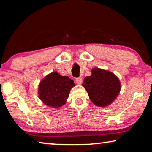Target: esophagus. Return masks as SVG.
<instances>
[{
	"label": "esophagus",
	"mask_w": 152,
	"mask_h": 152,
	"mask_svg": "<svg viewBox=\"0 0 152 152\" xmlns=\"http://www.w3.org/2000/svg\"><path fill=\"white\" fill-rule=\"evenodd\" d=\"M82 81H83V80L81 78V77H79V78H76V82L77 84H81Z\"/></svg>",
	"instance_id": "1"
}]
</instances>
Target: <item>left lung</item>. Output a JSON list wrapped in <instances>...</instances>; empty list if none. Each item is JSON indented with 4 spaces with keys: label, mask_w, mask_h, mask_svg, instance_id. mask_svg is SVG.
Wrapping results in <instances>:
<instances>
[{
    "label": "left lung",
    "mask_w": 152,
    "mask_h": 152,
    "mask_svg": "<svg viewBox=\"0 0 152 152\" xmlns=\"http://www.w3.org/2000/svg\"><path fill=\"white\" fill-rule=\"evenodd\" d=\"M94 104L106 107L118 96L121 85L117 77L109 71L93 68L92 75L86 76L82 84Z\"/></svg>",
    "instance_id": "left-lung-1"
}]
</instances>
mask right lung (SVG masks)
I'll return each instance as SVG.
<instances>
[{
	"mask_svg": "<svg viewBox=\"0 0 152 152\" xmlns=\"http://www.w3.org/2000/svg\"><path fill=\"white\" fill-rule=\"evenodd\" d=\"M74 85V81L68 76H62L54 72L40 82L39 97L48 106L58 108L66 103L70 89Z\"/></svg>",
	"mask_w": 152,
	"mask_h": 152,
	"instance_id": "obj_1",
	"label": "right lung"
}]
</instances>
